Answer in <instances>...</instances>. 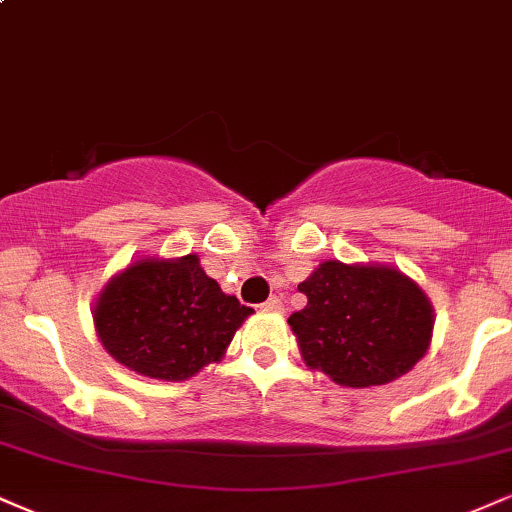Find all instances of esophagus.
Wrapping results in <instances>:
<instances>
[{"instance_id":"esophagus-1","label":"esophagus","mask_w":512,"mask_h":512,"mask_svg":"<svg viewBox=\"0 0 512 512\" xmlns=\"http://www.w3.org/2000/svg\"><path fill=\"white\" fill-rule=\"evenodd\" d=\"M260 307H262L264 312H283V303H281V298H276V295H274V298H269L267 303H262Z\"/></svg>"}]
</instances>
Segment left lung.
<instances>
[{
    "label": "left lung",
    "mask_w": 512,
    "mask_h": 512,
    "mask_svg": "<svg viewBox=\"0 0 512 512\" xmlns=\"http://www.w3.org/2000/svg\"><path fill=\"white\" fill-rule=\"evenodd\" d=\"M298 291L303 310L288 317L305 365L336 384L365 389L403 377L427 353L434 329L429 298L386 264L322 262Z\"/></svg>",
    "instance_id": "8db88e82"
}]
</instances>
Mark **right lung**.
<instances>
[{"mask_svg":"<svg viewBox=\"0 0 512 512\" xmlns=\"http://www.w3.org/2000/svg\"><path fill=\"white\" fill-rule=\"evenodd\" d=\"M252 307L209 279L197 255L145 257L116 274L92 307L104 350L150 379L183 381L219 362Z\"/></svg>","mask_w":512,"mask_h":512,"instance_id":"add662e5","label":"right lung"}]
</instances>
